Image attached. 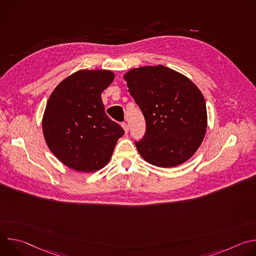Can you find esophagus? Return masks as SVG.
Segmentation results:
<instances>
[{
    "instance_id": "obj_1",
    "label": "esophagus",
    "mask_w": 256,
    "mask_h": 256,
    "mask_svg": "<svg viewBox=\"0 0 256 256\" xmlns=\"http://www.w3.org/2000/svg\"><path fill=\"white\" fill-rule=\"evenodd\" d=\"M122 126V128H124V132L128 134V124L124 122Z\"/></svg>"
}]
</instances>
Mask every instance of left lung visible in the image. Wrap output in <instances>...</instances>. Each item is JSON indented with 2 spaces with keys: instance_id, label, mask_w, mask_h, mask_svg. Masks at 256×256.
<instances>
[{
  "instance_id": "left-lung-1",
  "label": "left lung",
  "mask_w": 256,
  "mask_h": 256,
  "mask_svg": "<svg viewBox=\"0 0 256 256\" xmlns=\"http://www.w3.org/2000/svg\"><path fill=\"white\" fill-rule=\"evenodd\" d=\"M124 78L146 120L144 136L136 142L144 160L169 168L190 159L208 124L206 101L198 86L162 64L132 68Z\"/></svg>"
}]
</instances>
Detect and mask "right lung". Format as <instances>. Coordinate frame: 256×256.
Returning a JSON list of instances; mask_svg holds the SVG:
<instances>
[{
    "mask_svg": "<svg viewBox=\"0 0 256 256\" xmlns=\"http://www.w3.org/2000/svg\"><path fill=\"white\" fill-rule=\"evenodd\" d=\"M107 70H80L52 91L42 118L44 140L66 166L94 172L110 160L122 128L105 114L102 92L112 83Z\"/></svg>",
    "mask_w": 256,
    "mask_h": 256,
    "instance_id": "add662e5",
    "label": "right lung"
}]
</instances>
